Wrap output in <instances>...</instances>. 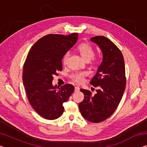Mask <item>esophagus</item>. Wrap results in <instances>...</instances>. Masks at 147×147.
Wrapping results in <instances>:
<instances>
[{"label":"esophagus","mask_w":147,"mask_h":147,"mask_svg":"<svg viewBox=\"0 0 147 147\" xmlns=\"http://www.w3.org/2000/svg\"><path fill=\"white\" fill-rule=\"evenodd\" d=\"M80 90V88L78 86L74 87V92H78Z\"/></svg>","instance_id":"34e87169"}]
</instances>
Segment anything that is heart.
Wrapping results in <instances>:
<instances>
[{"mask_svg":"<svg viewBox=\"0 0 147 147\" xmlns=\"http://www.w3.org/2000/svg\"><path fill=\"white\" fill-rule=\"evenodd\" d=\"M77 50L80 53V55L84 59V60L86 61H90L94 57L95 51L93 47L90 45L88 44V43H81L77 47ZM70 56V52L67 51L65 53L64 55H63L62 62L63 65H66L67 63L68 59H69ZM94 64L97 63V61L93 60ZM87 76V73L86 72H76L75 73H73L71 75V78L74 82L81 83L84 81V78Z\"/></svg>","mask_w":147,"mask_h":147,"instance_id":"obj_1","label":"heart"}]
</instances>
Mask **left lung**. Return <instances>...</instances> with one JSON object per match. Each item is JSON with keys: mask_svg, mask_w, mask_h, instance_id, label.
Segmentation results:
<instances>
[{"mask_svg": "<svg viewBox=\"0 0 147 147\" xmlns=\"http://www.w3.org/2000/svg\"><path fill=\"white\" fill-rule=\"evenodd\" d=\"M90 40L99 46L103 53L102 64L90 82L98 89L94 95L80 89L84 98L78 107L88 121L100 123L110 117L119 106L125 89V69L122 53L112 41L102 36Z\"/></svg>", "mask_w": 147, "mask_h": 147, "instance_id": "1", "label": "left lung"}]
</instances>
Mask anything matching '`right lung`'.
Wrapping results in <instances>:
<instances>
[{
	"label": "right lung",
	"mask_w": 147,
	"mask_h": 147,
	"mask_svg": "<svg viewBox=\"0 0 147 147\" xmlns=\"http://www.w3.org/2000/svg\"><path fill=\"white\" fill-rule=\"evenodd\" d=\"M77 33L64 36L48 34L34 43L23 68L22 79L26 94L33 109L43 118L56 119L63 114V104L74 90L73 85L53 86V76L62 71L65 53L75 44Z\"/></svg>",
	"instance_id": "obj_1"
}]
</instances>
